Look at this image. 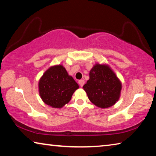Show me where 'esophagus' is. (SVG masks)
<instances>
[{"instance_id": "esophagus-1", "label": "esophagus", "mask_w": 156, "mask_h": 156, "mask_svg": "<svg viewBox=\"0 0 156 156\" xmlns=\"http://www.w3.org/2000/svg\"><path fill=\"white\" fill-rule=\"evenodd\" d=\"M78 84L80 87H83L84 84V80H80L78 81Z\"/></svg>"}]
</instances>
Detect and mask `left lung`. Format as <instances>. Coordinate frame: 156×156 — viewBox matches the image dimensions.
Instances as JSON below:
<instances>
[{
    "label": "left lung",
    "mask_w": 156,
    "mask_h": 156,
    "mask_svg": "<svg viewBox=\"0 0 156 156\" xmlns=\"http://www.w3.org/2000/svg\"><path fill=\"white\" fill-rule=\"evenodd\" d=\"M83 88L92 103L105 109L119 100L122 84L109 66L96 64L91 69L89 79Z\"/></svg>",
    "instance_id": "8db88e82"
}]
</instances>
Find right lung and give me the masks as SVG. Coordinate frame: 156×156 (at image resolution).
I'll return each instance as SVG.
<instances>
[{"label":"right lung","mask_w":156,"mask_h":156,"mask_svg":"<svg viewBox=\"0 0 156 156\" xmlns=\"http://www.w3.org/2000/svg\"><path fill=\"white\" fill-rule=\"evenodd\" d=\"M78 88L77 83L61 65L49 67L38 83L41 99L54 108H61L68 103Z\"/></svg>","instance_id":"add662e5"}]
</instances>
